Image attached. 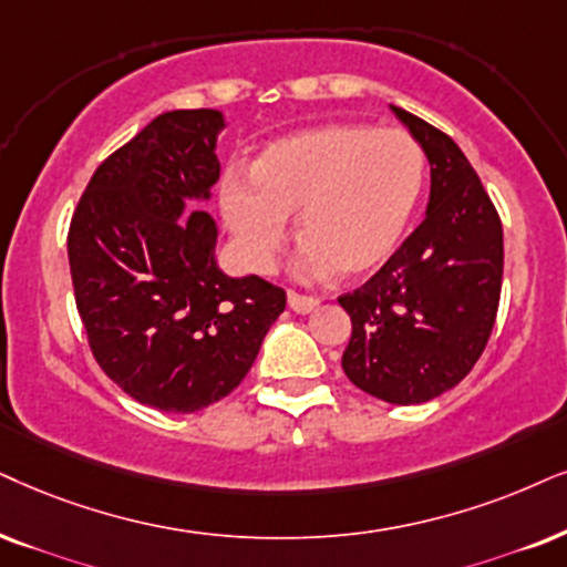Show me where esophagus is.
<instances>
[{"instance_id": "34e87169", "label": "esophagus", "mask_w": 567, "mask_h": 567, "mask_svg": "<svg viewBox=\"0 0 567 567\" xmlns=\"http://www.w3.org/2000/svg\"><path fill=\"white\" fill-rule=\"evenodd\" d=\"M288 306H290L296 313H311L313 308L319 306V298H313V296H300V292H296V290H288Z\"/></svg>"}]
</instances>
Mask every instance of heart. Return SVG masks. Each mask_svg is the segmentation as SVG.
Here are the masks:
<instances>
[{
	"label": "heart",
	"mask_w": 567,
	"mask_h": 567,
	"mask_svg": "<svg viewBox=\"0 0 567 567\" xmlns=\"http://www.w3.org/2000/svg\"><path fill=\"white\" fill-rule=\"evenodd\" d=\"M426 183V152L403 127L324 125L269 143L250 181L227 175L219 206L240 259L267 271L298 214L300 267L377 271L405 238Z\"/></svg>",
	"instance_id": "1"
}]
</instances>
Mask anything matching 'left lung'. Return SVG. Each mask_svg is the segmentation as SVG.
<instances>
[{"label": "left lung", "instance_id": "left-lung-1", "mask_svg": "<svg viewBox=\"0 0 567 567\" xmlns=\"http://www.w3.org/2000/svg\"><path fill=\"white\" fill-rule=\"evenodd\" d=\"M432 167L426 217L367 285L340 296L353 321L342 369L358 390L419 405L453 390L489 342L503 290V221L457 143L392 106Z\"/></svg>", "mask_w": 567, "mask_h": 567}]
</instances>
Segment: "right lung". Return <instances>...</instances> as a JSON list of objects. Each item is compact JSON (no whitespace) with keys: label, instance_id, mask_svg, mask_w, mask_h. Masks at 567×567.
<instances>
[{"label":"right lung","instance_id":"right-lung-1","mask_svg":"<svg viewBox=\"0 0 567 567\" xmlns=\"http://www.w3.org/2000/svg\"><path fill=\"white\" fill-rule=\"evenodd\" d=\"M225 117L175 110L99 164L70 221L75 306L91 353L133 400L196 413L243 382L285 311L267 279L217 267L204 209L219 181Z\"/></svg>","mask_w":567,"mask_h":567}]
</instances>
